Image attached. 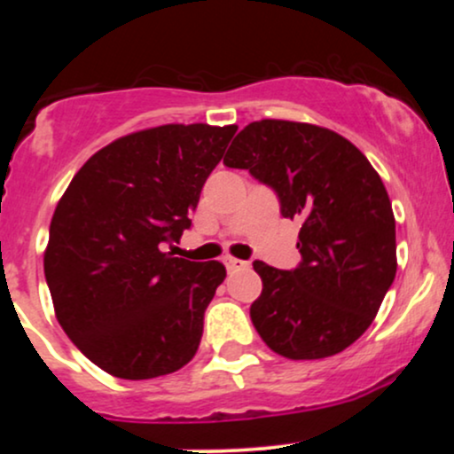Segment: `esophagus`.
<instances>
[{
    "label": "esophagus",
    "instance_id": "esophagus-1",
    "mask_svg": "<svg viewBox=\"0 0 454 454\" xmlns=\"http://www.w3.org/2000/svg\"><path fill=\"white\" fill-rule=\"evenodd\" d=\"M223 264H226L228 273H234V270H239V269H245V267H247V262H243V260H237V258H232V256H226V258H223Z\"/></svg>",
    "mask_w": 454,
    "mask_h": 454
}]
</instances>
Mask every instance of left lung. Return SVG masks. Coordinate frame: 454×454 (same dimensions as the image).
Wrapping results in <instances>:
<instances>
[{"label":"left lung","instance_id":"8db88e82","mask_svg":"<svg viewBox=\"0 0 454 454\" xmlns=\"http://www.w3.org/2000/svg\"><path fill=\"white\" fill-rule=\"evenodd\" d=\"M223 164L273 187L281 215L301 220V264L254 270L258 335L279 356L340 354L367 331L397 273L395 215L387 187L348 138L311 123L262 119L232 140Z\"/></svg>","mask_w":454,"mask_h":454}]
</instances>
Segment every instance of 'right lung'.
Here are the masks:
<instances>
[{
  "label": "right lung",
  "mask_w": 454,
  "mask_h": 454,
  "mask_svg": "<svg viewBox=\"0 0 454 454\" xmlns=\"http://www.w3.org/2000/svg\"><path fill=\"white\" fill-rule=\"evenodd\" d=\"M237 126L168 123L93 153L57 202L44 252L55 316L93 364L123 380L173 373L200 346L226 269L164 252L190 228Z\"/></svg>",
  "instance_id": "add662e5"
}]
</instances>
